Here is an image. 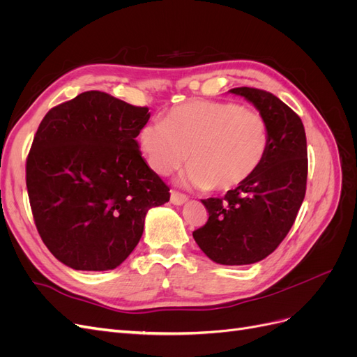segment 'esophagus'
<instances>
[{
    "label": "esophagus",
    "instance_id": "34e87169",
    "mask_svg": "<svg viewBox=\"0 0 357 357\" xmlns=\"http://www.w3.org/2000/svg\"><path fill=\"white\" fill-rule=\"evenodd\" d=\"M186 201H188V197L185 195V193L171 190V202L172 204H174V205H181V204H185Z\"/></svg>",
    "mask_w": 357,
    "mask_h": 357
}]
</instances>
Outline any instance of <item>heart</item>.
Listing matches in <instances>:
<instances>
[{
  "label": "heart",
  "instance_id": "b5f03b06",
  "mask_svg": "<svg viewBox=\"0 0 357 357\" xmlns=\"http://www.w3.org/2000/svg\"><path fill=\"white\" fill-rule=\"evenodd\" d=\"M139 146L149 167L168 176L189 159L185 180L198 189L228 192L250 180L262 167L271 143L266 119L234 102L192 100L147 123Z\"/></svg>",
  "mask_w": 357,
  "mask_h": 357
}]
</instances>
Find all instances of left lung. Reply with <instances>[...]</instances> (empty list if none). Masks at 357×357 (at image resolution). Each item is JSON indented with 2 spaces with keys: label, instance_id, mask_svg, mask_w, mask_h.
<instances>
[{
  "label": "left lung",
  "instance_id": "8db88e82",
  "mask_svg": "<svg viewBox=\"0 0 357 357\" xmlns=\"http://www.w3.org/2000/svg\"><path fill=\"white\" fill-rule=\"evenodd\" d=\"M229 92L266 119L271 143L250 180L222 198L201 199L208 220L193 238L215 264L250 265L271 255L295 223L307 189V138L301 117L275 95L245 86Z\"/></svg>",
  "mask_w": 357,
  "mask_h": 357
}]
</instances>
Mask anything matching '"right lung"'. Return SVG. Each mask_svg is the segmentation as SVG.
<instances>
[{"instance_id": "obj_1", "label": "right lung", "mask_w": 357, "mask_h": 357, "mask_svg": "<svg viewBox=\"0 0 357 357\" xmlns=\"http://www.w3.org/2000/svg\"><path fill=\"white\" fill-rule=\"evenodd\" d=\"M149 117L147 107L88 91L41 121L26 189L41 240L63 265L114 269L142 238L147 211L169 201L135 139Z\"/></svg>"}]
</instances>
